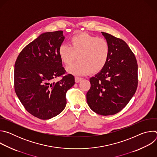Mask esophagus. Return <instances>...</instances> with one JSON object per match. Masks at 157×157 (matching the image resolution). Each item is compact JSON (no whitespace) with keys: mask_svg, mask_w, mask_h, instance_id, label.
I'll use <instances>...</instances> for the list:
<instances>
[{"mask_svg":"<svg viewBox=\"0 0 157 157\" xmlns=\"http://www.w3.org/2000/svg\"><path fill=\"white\" fill-rule=\"evenodd\" d=\"M81 80H82V78L81 77H78V76H76L75 77V81H76V82H79Z\"/></svg>","mask_w":157,"mask_h":157,"instance_id":"obj_1","label":"esophagus"}]
</instances>
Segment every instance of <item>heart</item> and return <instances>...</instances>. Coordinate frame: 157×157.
<instances>
[{
  "label": "heart",
  "mask_w": 157,
  "mask_h": 157,
  "mask_svg": "<svg viewBox=\"0 0 157 157\" xmlns=\"http://www.w3.org/2000/svg\"><path fill=\"white\" fill-rule=\"evenodd\" d=\"M110 51V44L105 39L82 33L71 38L70 45L61 44L58 55L66 66L71 64L78 56V61L68 67L67 71L75 75H84L101 71L108 62Z\"/></svg>",
  "instance_id": "heart-1"
}]
</instances>
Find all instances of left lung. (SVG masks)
<instances>
[{"mask_svg": "<svg viewBox=\"0 0 157 157\" xmlns=\"http://www.w3.org/2000/svg\"><path fill=\"white\" fill-rule=\"evenodd\" d=\"M101 33L110 44V56L104 68L90 78L86 99L94 113L109 116L124 109L136 93L138 64L135 55L123 40Z\"/></svg>", "mask_w": 157, "mask_h": 157, "instance_id": "8db88e82", "label": "left lung"}]
</instances>
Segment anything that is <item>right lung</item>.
Wrapping results in <instances>:
<instances>
[{
	"label": "right lung",
	"mask_w": 157,
	"mask_h": 157,
	"mask_svg": "<svg viewBox=\"0 0 157 157\" xmlns=\"http://www.w3.org/2000/svg\"><path fill=\"white\" fill-rule=\"evenodd\" d=\"M64 39L61 30L42 33L21 51L15 63V93L29 113L42 120L61 113L66 92L75 83L58 55ZM56 77L61 79L55 82Z\"/></svg>",
	"instance_id": "add662e5"
}]
</instances>
